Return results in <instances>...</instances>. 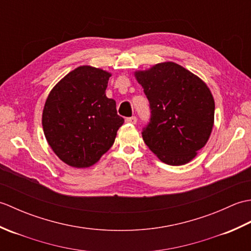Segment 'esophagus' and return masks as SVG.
Instances as JSON below:
<instances>
[{"label":"esophagus","mask_w":251,"mask_h":251,"mask_svg":"<svg viewBox=\"0 0 251 251\" xmlns=\"http://www.w3.org/2000/svg\"><path fill=\"white\" fill-rule=\"evenodd\" d=\"M126 123H128V124H136L137 123V117L136 116H131V117H127V119L125 120Z\"/></svg>","instance_id":"esophagus-1"}]
</instances>
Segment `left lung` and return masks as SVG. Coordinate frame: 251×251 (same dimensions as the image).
<instances>
[{"mask_svg":"<svg viewBox=\"0 0 251 251\" xmlns=\"http://www.w3.org/2000/svg\"><path fill=\"white\" fill-rule=\"evenodd\" d=\"M135 76L151 110L143 141L168 165L191 162L214 127L215 100L209 88L195 74L170 61L137 71Z\"/></svg>","mask_w":251,"mask_h":251,"instance_id":"obj_1","label":"left lung"}]
</instances>
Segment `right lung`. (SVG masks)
I'll return each instance as SVG.
<instances>
[{"label":"right lung","instance_id":"obj_1","mask_svg":"<svg viewBox=\"0 0 251 251\" xmlns=\"http://www.w3.org/2000/svg\"><path fill=\"white\" fill-rule=\"evenodd\" d=\"M111 73L82 66L50 90L42 115L44 135L56 155L69 166L97 163L114 143L124 123L116 102L105 96Z\"/></svg>","mask_w":251,"mask_h":251}]
</instances>
